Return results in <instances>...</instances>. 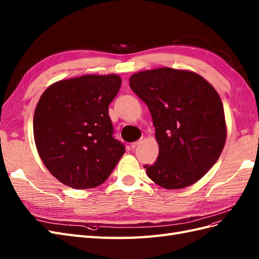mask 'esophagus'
Segmentation results:
<instances>
[{
    "instance_id": "1",
    "label": "esophagus",
    "mask_w": 259,
    "mask_h": 259,
    "mask_svg": "<svg viewBox=\"0 0 259 259\" xmlns=\"http://www.w3.org/2000/svg\"><path fill=\"white\" fill-rule=\"evenodd\" d=\"M141 144V141H137V142H134V143H132L131 144V147H132V149H134V148H136V147Z\"/></svg>"
}]
</instances>
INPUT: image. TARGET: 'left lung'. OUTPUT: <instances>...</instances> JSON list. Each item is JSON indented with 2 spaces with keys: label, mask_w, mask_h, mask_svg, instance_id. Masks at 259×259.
Here are the masks:
<instances>
[{
  "label": "left lung",
  "mask_w": 259,
  "mask_h": 259,
  "mask_svg": "<svg viewBox=\"0 0 259 259\" xmlns=\"http://www.w3.org/2000/svg\"><path fill=\"white\" fill-rule=\"evenodd\" d=\"M130 87L148 106L158 158L146 164L156 184L179 190L211 169L225 147V111L218 93L201 76L161 67L131 76Z\"/></svg>",
  "instance_id": "1"
}]
</instances>
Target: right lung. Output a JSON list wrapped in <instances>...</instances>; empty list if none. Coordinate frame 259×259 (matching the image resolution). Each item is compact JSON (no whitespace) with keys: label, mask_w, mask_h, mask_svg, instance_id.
Returning a JSON list of instances; mask_svg holds the SVG:
<instances>
[{"label":"right lung","mask_w":259,"mask_h":259,"mask_svg":"<svg viewBox=\"0 0 259 259\" xmlns=\"http://www.w3.org/2000/svg\"><path fill=\"white\" fill-rule=\"evenodd\" d=\"M120 76L85 75L53 83L40 97L33 136L47 169L63 184L85 190L102 184L125 152L114 138L109 104Z\"/></svg>","instance_id":"1"}]
</instances>
